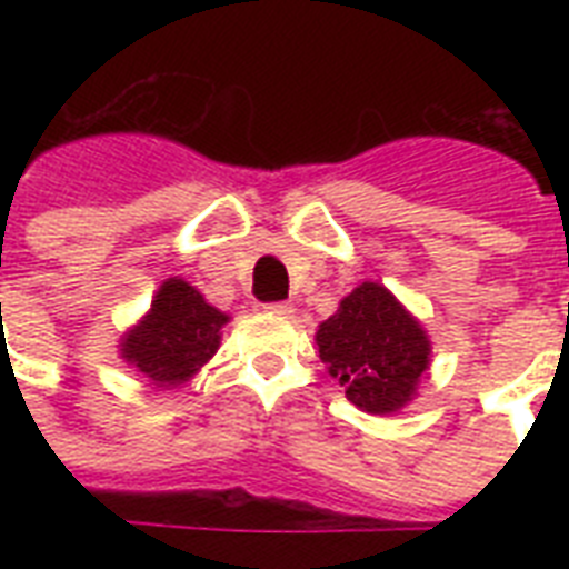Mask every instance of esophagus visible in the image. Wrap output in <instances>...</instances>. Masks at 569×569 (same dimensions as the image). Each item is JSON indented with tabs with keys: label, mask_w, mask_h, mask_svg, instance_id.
<instances>
[{
	"label": "esophagus",
	"mask_w": 569,
	"mask_h": 569,
	"mask_svg": "<svg viewBox=\"0 0 569 569\" xmlns=\"http://www.w3.org/2000/svg\"><path fill=\"white\" fill-rule=\"evenodd\" d=\"M262 310L268 312V316H283V319H289L292 316V303L289 301H274V303H262Z\"/></svg>",
	"instance_id": "1"
}]
</instances>
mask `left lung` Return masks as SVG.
I'll return each mask as SVG.
<instances>
[{
  "instance_id": "obj_1",
  "label": "left lung",
  "mask_w": 569,
  "mask_h": 569,
  "mask_svg": "<svg viewBox=\"0 0 569 569\" xmlns=\"http://www.w3.org/2000/svg\"><path fill=\"white\" fill-rule=\"evenodd\" d=\"M321 363L366 413H396L431 366L422 325L380 283H360L316 330Z\"/></svg>"
}]
</instances>
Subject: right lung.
<instances>
[{"mask_svg": "<svg viewBox=\"0 0 569 569\" xmlns=\"http://www.w3.org/2000/svg\"><path fill=\"white\" fill-rule=\"evenodd\" d=\"M227 321L230 316L206 303L194 286L168 277L150 312L120 339V357L159 389H173L212 360Z\"/></svg>", "mask_w": 569, "mask_h": 569, "instance_id": "add662e5", "label": "right lung"}]
</instances>
